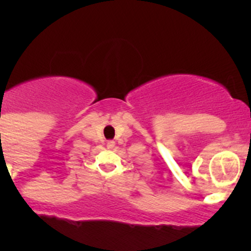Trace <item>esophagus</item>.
<instances>
[{
  "instance_id": "obj_1",
  "label": "esophagus",
  "mask_w": 251,
  "mask_h": 251,
  "mask_svg": "<svg viewBox=\"0 0 251 251\" xmlns=\"http://www.w3.org/2000/svg\"><path fill=\"white\" fill-rule=\"evenodd\" d=\"M107 147L109 149H111V148H114V147H115V142L114 141H108L107 142Z\"/></svg>"
}]
</instances>
